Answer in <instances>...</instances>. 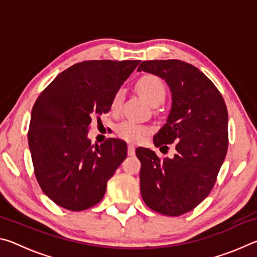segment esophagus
Wrapping results in <instances>:
<instances>
[{
    "label": "esophagus",
    "instance_id": "esophagus-1",
    "mask_svg": "<svg viewBox=\"0 0 257 257\" xmlns=\"http://www.w3.org/2000/svg\"><path fill=\"white\" fill-rule=\"evenodd\" d=\"M128 155L129 156L135 155V146L134 145H128Z\"/></svg>",
    "mask_w": 257,
    "mask_h": 257
}]
</instances>
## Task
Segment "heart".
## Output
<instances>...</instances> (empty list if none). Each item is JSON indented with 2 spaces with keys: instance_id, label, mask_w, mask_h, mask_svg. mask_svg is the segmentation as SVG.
Segmentation results:
<instances>
[{
  "instance_id": "obj_1",
  "label": "heart",
  "mask_w": 257,
  "mask_h": 257,
  "mask_svg": "<svg viewBox=\"0 0 257 257\" xmlns=\"http://www.w3.org/2000/svg\"><path fill=\"white\" fill-rule=\"evenodd\" d=\"M136 88L138 93L141 94V96L152 106L159 105V104L162 103L165 98V95H167V89H165L163 81L154 75H145L139 78L136 84ZM121 101H122V90H118L112 98L111 108L113 111L118 110ZM147 133H149V129L145 125L132 120L124 121V122L120 123L118 127V134L120 136L130 142L141 141L146 136Z\"/></svg>"
}]
</instances>
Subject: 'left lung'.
<instances>
[{
    "label": "left lung",
    "mask_w": 257,
    "mask_h": 257,
    "mask_svg": "<svg viewBox=\"0 0 257 257\" xmlns=\"http://www.w3.org/2000/svg\"><path fill=\"white\" fill-rule=\"evenodd\" d=\"M138 72L160 77L171 92V108L154 135L156 147L175 142L173 158L138 147L141 194L152 210L178 216L210 194L228 150V111L214 84L196 67L180 60L144 61Z\"/></svg>",
    "instance_id": "obj_1"
}]
</instances>
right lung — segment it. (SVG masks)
<instances>
[{"label":"right lung","mask_w":257,"mask_h":257,"mask_svg":"<svg viewBox=\"0 0 257 257\" xmlns=\"http://www.w3.org/2000/svg\"><path fill=\"white\" fill-rule=\"evenodd\" d=\"M141 61H84L68 68L35 102L28 132L35 176L59 206L82 211L101 202L107 180L127 158V144L92 145L93 118L111 110L114 94Z\"/></svg>","instance_id":"1"}]
</instances>
